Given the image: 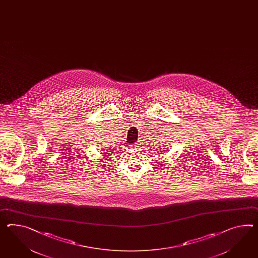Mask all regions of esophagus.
Segmentation results:
<instances>
[{
  "mask_svg": "<svg viewBox=\"0 0 258 258\" xmlns=\"http://www.w3.org/2000/svg\"><path fill=\"white\" fill-rule=\"evenodd\" d=\"M136 148H137V146H136V145L130 146V150H131V151H134V150H135V149H136Z\"/></svg>",
  "mask_w": 258,
  "mask_h": 258,
  "instance_id": "1",
  "label": "esophagus"
}]
</instances>
